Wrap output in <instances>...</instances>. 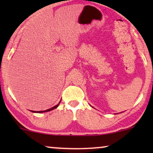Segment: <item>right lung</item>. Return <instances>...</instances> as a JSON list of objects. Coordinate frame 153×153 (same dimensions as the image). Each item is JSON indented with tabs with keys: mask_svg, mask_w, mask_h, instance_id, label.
Listing matches in <instances>:
<instances>
[{
	"mask_svg": "<svg viewBox=\"0 0 153 153\" xmlns=\"http://www.w3.org/2000/svg\"><path fill=\"white\" fill-rule=\"evenodd\" d=\"M60 102H59V103H58L57 105H56V106H54L53 107H52V108H49V109H47V110H45V111H31L32 112H33V113H44V112H48V111H51V110H53V109H55V108H56L58 106V105H59L60 104Z\"/></svg>",
	"mask_w": 153,
	"mask_h": 153,
	"instance_id": "add662e5",
	"label": "right lung"
}]
</instances>
